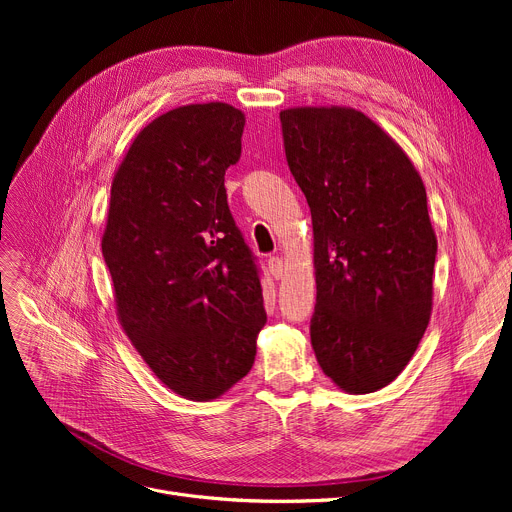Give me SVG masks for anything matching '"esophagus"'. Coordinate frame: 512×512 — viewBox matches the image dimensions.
Listing matches in <instances>:
<instances>
[{
    "instance_id": "esophagus-1",
    "label": "esophagus",
    "mask_w": 512,
    "mask_h": 512,
    "mask_svg": "<svg viewBox=\"0 0 512 512\" xmlns=\"http://www.w3.org/2000/svg\"><path fill=\"white\" fill-rule=\"evenodd\" d=\"M267 267H270V274L280 280L284 276V261L280 257H270L267 259Z\"/></svg>"
}]
</instances>
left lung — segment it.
I'll return each instance as SVG.
<instances>
[{"mask_svg": "<svg viewBox=\"0 0 512 512\" xmlns=\"http://www.w3.org/2000/svg\"><path fill=\"white\" fill-rule=\"evenodd\" d=\"M280 122L313 220L317 363L342 390L375 392L407 367L432 313L438 240L425 186L405 151L351 107H294Z\"/></svg>", "mask_w": 512, "mask_h": 512, "instance_id": "8db88e82", "label": "left lung"}]
</instances>
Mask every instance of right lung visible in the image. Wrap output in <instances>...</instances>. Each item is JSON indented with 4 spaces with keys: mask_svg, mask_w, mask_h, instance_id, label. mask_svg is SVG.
Here are the masks:
<instances>
[{
    "mask_svg": "<svg viewBox=\"0 0 512 512\" xmlns=\"http://www.w3.org/2000/svg\"><path fill=\"white\" fill-rule=\"evenodd\" d=\"M245 116L228 103L155 118L112 182L101 251L124 332L176 394L211 400L251 371L265 326L261 270L224 174Z\"/></svg>",
    "mask_w": 512,
    "mask_h": 512,
    "instance_id": "1",
    "label": "right lung"
}]
</instances>
